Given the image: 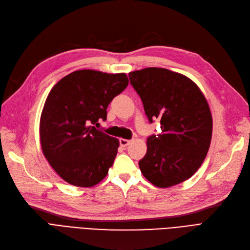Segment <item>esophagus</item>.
<instances>
[{"instance_id": "1", "label": "esophagus", "mask_w": 250, "mask_h": 250, "mask_svg": "<svg viewBox=\"0 0 250 250\" xmlns=\"http://www.w3.org/2000/svg\"><path fill=\"white\" fill-rule=\"evenodd\" d=\"M119 143H120V145H122L123 147H125V146H127L128 144L131 143V140H127V139H120V140H119Z\"/></svg>"}]
</instances>
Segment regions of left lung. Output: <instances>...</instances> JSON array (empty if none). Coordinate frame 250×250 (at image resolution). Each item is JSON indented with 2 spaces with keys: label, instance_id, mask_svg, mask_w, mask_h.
Here are the masks:
<instances>
[{
  "label": "left lung",
  "instance_id": "8db88e82",
  "mask_svg": "<svg viewBox=\"0 0 250 250\" xmlns=\"http://www.w3.org/2000/svg\"><path fill=\"white\" fill-rule=\"evenodd\" d=\"M149 122L159 118L162 133L147 139L139 162L143 176L166 188L190 178L204 162L212 137V115L199 86L180 73L146 68L128 73Z\"/></svg>",
  "mask_w": 250,
  "mask_h": 250
}]
</instances>
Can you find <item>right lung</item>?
<instances>
[{"instance_id":"add662e5","label":"right lung","mask_w":250,"mask_h":250,"mask_svg":"<svg viewBox=\"0 0 250 250\" xmlns=\"http://www.w3.org/2000/svg\"><path fill=\"white\" fill-rule=\"evenodd\" d=\"M128 84L125 73L78 70L62 78L47 96L40 118L43 154L60 177L91 188L108 174L119 141L99 131L107 107Z\"/></svg>"}]
</instances>
